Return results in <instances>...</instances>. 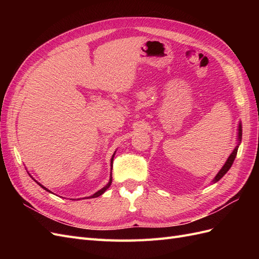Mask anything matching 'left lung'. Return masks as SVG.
I'll use <instances>...</instances> for the list:
<instances>
[{
    "label": "left lung",
    "mask_w": 259,
    "mask_h": 259,
    "mask_svg": "<svg viewBox=\"0 0 259 259\" xmlns=\"http://www.w3.org/2000/svg\"><path fill=\"white\" fill-rule=\"evenodd\" d=\"M241 139H242V125H241V123H239V128H238V145H237L236 148L233 149V151H232L231 154L229 155V158L227 159L226 163L224 164V166L221 168V170L218 171V174L215 176V178H214V180H213V183H217L218 180L221 179V178L227 173V171H228V170L230 169V167H231V165H232V163H233L234 159H236V156H237L238 148H239V146H240Z\"/></svg>",
    "instance_id": "1"
}]
</instances>
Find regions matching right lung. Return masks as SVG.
Masks as SVG:
<instances>
[{"instance_id":"1","label":"right lung","mask_w":259,"mask_h":259,"mask_svg":"<svg viewBox=\"0 0 259 259\" xmlns=\"http://www.w3.org/2000/svg\"><path fill=\"white\" fill-rule=\"evenodd\" d=\"M113 158H114V154L112 155V158H111V167H112V163H113ZM111 169H112V168H111ZM35 183H37V182H36V180H35ZM111 183H112V176H111V174H110V180H109V183L107 184V186H105L104 188H101V189H100L99 191H97L96 193H94L93 195H91V197H89V198L91 199V198H97V197H99V195H101V194H103V193H104V192H105V191H106V190L108 189V188H109V187H110ZM37 184H38V185H40V186H41V187L43 188V189H44V190H46V191H49V192H51V191H50V190L48 189V188H45V187H44L43 185H41L40 183H37ZM89 198H88V199H89Z\"/></svg>"}]
</instances>
